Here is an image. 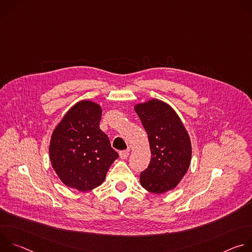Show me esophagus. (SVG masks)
<instances>
[{
	"mask_svg": "<svg viewBox=\"0 0 252 252\" xmlns=\"http://www.w3.org/2000/svg\"><path fill=\"white\" fill-rule=\"evenodd\" d=\"M128 155H129L128 151H122V152H120V158L122 159H126L128 157Z\"/></svg>",
	"mask_w": 252,
	"mask_h": 252,
	"instance_id": "esophagus-1",
	"label": "esophagus"
}]
</instances>
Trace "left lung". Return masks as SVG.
Wrapping results in <instances>:
<instances>
[{"label": "left lung", "mask_w": 252, "mask_h": 252, "mask_svg": "<svg viewBox=\"0 0 252 252\" xmlns=\"http://www.w3.org/2000/svg\"><path fill=\"white\" fill-rule=\"evenodd\" d=\"M134 110L148 133L152 153L150 165L140 172V184L153 193H163L174 189L189 169V135L172 107L161 100L136 104Z\"/></svg>", "instance_id": "8db88e82"}]
</instances>
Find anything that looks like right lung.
Masks as SVG:
<instances>
[{"mask_svg":"<svg viewBox=\"0 0 252 252\" xmlns=\"http://www.w3.org/2000/svg\"><path fill=\"white\" fill-rule=\"evenodd\" d=\"M100 119L98 104L82 100L65 114L53 132L51 162L68 188L80 191L97 188L119 158L109 136L99 128Z\"/></svg>","mask_w":252,"mask_h":252,"instance_id":"obj_1","label":"right lung"}]
</instances>
